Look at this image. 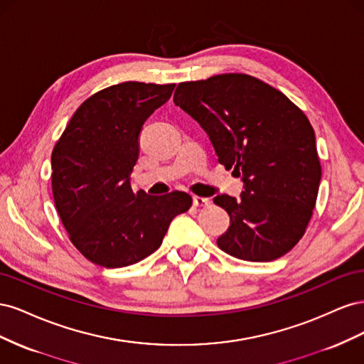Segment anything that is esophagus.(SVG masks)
<instances>
[{
  "mask_svg": "<svg viewBox=\"0 0 364 364\" xmlns=\"http://www.w3.org/2000/svg\"><path fill=\"white\" fill-rule=\"evenodd\" d=\"M193 203H194V206H209V205H211V200L206 199V197L194 196L193 197Z\"/></svg>",
  "mask_w": 364,
  "mask_h": 364,
  "instance_id": "34e87169",
  "label": "esophagus"
}]
</instances>
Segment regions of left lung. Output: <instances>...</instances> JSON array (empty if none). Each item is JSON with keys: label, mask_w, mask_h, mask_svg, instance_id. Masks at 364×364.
<instances>
[{"label": "left lung", "mask_w": 364, "mask_h": 364, "mask_svg": "<svg viewBox=\"0 0 364 364\" xmlns=\"http://www.w3.org/2000/svg\"><path fill=\"white\" fill-rule=\"evenodd\" d=\"M173 102L200 124L218 162L245 183L238 200L214 197L230 217L218 247L253 262L285 255L310 222L322 176L305 114L270 85L235 73L179 83Z\"/></svg>", "instance_id": "1"}]
</instances>
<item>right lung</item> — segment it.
Listing matches in <instances>:
<instances>
[{"label":"right lung","mask_w":364,"mask_h":364,"mask_svg":"<svg viewBox=\"0 0 364 364\" xmlns=\"http://www.w3.org/2000/svg\"><path fill=\"white\" fill-rule=\"evenodd\" d=\"M174 83L124 82L80 105L51 153L53 197L73 245L107 269L147 258L171 220L190 209V194L132 191L146 119L168 102Z\"/></svg>","instance_id":"obj_1"}]
</instances>
